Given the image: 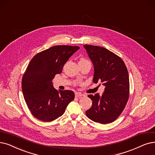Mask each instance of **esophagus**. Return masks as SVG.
Here are the masks:
<instances>
[{
    "mask_svg": "<svg viewBox=\"0 0 155 155\" xmlns=\"http://www.w3.org/2000/svg\"><path fill=\"white\" fill-rule=\"evenodd\" d=\"M75 95L76 97H83V94H81V93H79V92H76L75 94Z\"/></svg>",
    "mask_w": 155,
    "mask_h": 155,
    "instance_id": "esophagus-1",
    "label": "esophagus"
}]
</instances>
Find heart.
I'll return each instance as SVG.
<instances>
[{
  "instance_id": "b5f03b06",
  "label": "heart",
  "mask_w": 155,
  "mask_h": 155,
  "mask_svg": "<svg viewBox=\"0 0 155 155\" xmlns=\"http://www.w3.org/2000/svg\"><path fill=\"white\" fill-rule=\"evenodd\" d=\"M84 60H86L84 59V58H81V59H80V61H84Z\"/></svg>"
}]
</instances>
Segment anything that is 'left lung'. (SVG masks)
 <instances>
[{
	"label": "left lung",
	"mask_w": 155,
	"mask_h": 155,
	"mask_svg": "<svg viewBox=\"0 0 155 155\" xmlns=\"http://www.w3.org/2000/svg\"><path fill=\"white\" fill-rule=\"evenodd\" d=\"M83 46L94 66L93 81L101 82L106 86L101 96L98 94L88 95L92 106L86 114L102 124L113 122L124 110L129 98L127 68L119 56L106 48L89 45Z\"/></svg>",
	"instance_id": "8db88e82"
}]
</instances>
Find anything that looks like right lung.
<instances>
[{
  "instance_id": "obj_1",
  "label": "right lung",
  "mask_w": 155,
  "mask_h": 155,
  "mask_svg": "<svg viewBox=\"0 0 155 155\" xmlns=\"http://www.w3.org/2000/svg\"><path fill=\"white\" fill-rule=\"evenodd\" d=\"M79 46L58 45L32 58L25 71L21 88L25 101L32 114L42 121H52L62 115L75 97L71 90L55 89L52 79L62 71L67 61Z\"/></svg>"
}]
</instances>
